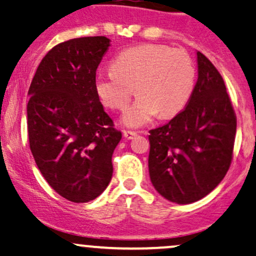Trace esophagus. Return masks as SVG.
<instances>
[{
    "label": "esophagus",
    "instance_id": "34e87169",
    "mask_svg": "<svg viewBox=\"0 0 256 256\" xmlns=\"http://www.w3.org/2000/svg\"><path fill=\"white\" fill-rule=\"evenodd\" d=\"M136 135H137V132H135V131H128V130L124 131V137L128 140H132Z\"/></svg>",
    "mask_w": 256,
    "mask_h": 256
}]
</instances>
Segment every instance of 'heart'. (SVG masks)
Returning <instances> with one entry per match:
<instances>
[{"instance_id": "1", "label": "heart", "mask_w": 256, "mask_h": 256, "mask_svg": "<svg viewBox=\"0 0 256 256\" xmlns=\"http://www.w3.org/2000/svg\"><path fill=\"white\" fill-rule=\"evenodd\" d=\"M196 70L189 54L166 45L144 44L121 51L112 70L96 76V92L104 106L124 110L135 93L137 99L122 116L128 128H141L160 112L178 114L189 102Z\"/></svg>"}]
</instances>
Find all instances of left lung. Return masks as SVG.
Returning <instances> with one entry per match:
<instances>
[{
	"instance_id": "1",
	"label": "left lung",
	"mask_w": 256,
	"mask_h": 256,
	"mask_svg": "<svg viewBox=\"0 0 256 256\" xmlns=\"http://www.w3.org/2000/svg\"><path fill=\"white\" fill-rule=\"evenodd\" d=\"M198 67L185 109L148 136L150 182L163 198L180 205L211 192L233 160L236 116L224 80L200 51Z\"/></svg>"
}]
</instances>
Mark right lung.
Segmentation results:
<instances>
[{
	"label": "right lung",
	"mask_w": 256,
	"mask_h": 256,
	"mask_svg": "<svg viewBox=\"0 0 256 256\" xmlns=\"http://www.w3.org/2000/svg\"><path fill=\"white\" fill-rule=\"evenodd\" d=\"M109 46L106 36L60 42L44 56L28 90L32 154L50 186L76 204L106 189L112 152L121 140L94 86Z\"/></svg>",
	"instance_id": "add662e5"
}]
</instances>
